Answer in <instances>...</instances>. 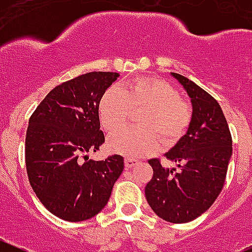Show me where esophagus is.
Listing matches in <instances>:
<instances>
[{"mask_svg":"<svg viewBox=\"0 0 252 252\" xmlns=\"http://www.w3.org/2000/svg\"><path fill=\"white\" fill-rule=\"evenodd\" d=\"M124 163H126V168H131V167H134L135 164H138V163H139V160L135 159V158L126 157V160H124Z\"/></svg>","mask_w":252,"mask_h":252,"instance_id":"esophagus-1","label":"esophagus"}]
</instances>
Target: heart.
<instances>
[{
    "instance_id": "obj_1",
    "label": "heart",
    "mask_w": 252,
    "mask_h": 252,
    "mask_svg": "<svg viewBox=\"0 0 252 252\" xmlns=\"http://www.w3.org/2000/svg\"><path fill=\"white\" fill-rule=\"evenodd\" d=\"M143 109L138 116V128L118 132L133 110ZM99 118L103 128L114 133L108 147L128 157H142L163 144L169 146L183 137L192 121L189 104L182 100L173 85L163 79L139 78L110 88L99 101Z\"/></svg>"
}]
</instances>
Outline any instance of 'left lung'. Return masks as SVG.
<instances>
[{
	"mask_svg": "<svg viewBox=\"0 0 252 252\" xmlns=\"http://www.w3.org/2000/svg\"><path fill=\"white\" fill-rule=\"evenodd\" d=\"M171 75L191 98L192 121L187 133L164 154L177 163L178 171L162 167L157 158L148 160L153 177L144 192L157 216L185 223L201 216L219 197L232 154V138L216 99L186 76Z\"/></svg>",
	"mask_w": 252,
	"mask_h": 252,
	"instance_id": "obj_1",
	"label": "left lung"
}]
</instances>
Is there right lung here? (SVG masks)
I'll list each match as a JSON object with an SVG mask.
<instances>
[{
	"label": "right lung",
	"mask_w": 252,
	"mask_h": 252,
	"mask_svg": "<svg viewBox=\"0 0 252 252\" xmlns=\"http://www.w3.org/2000/svg\"><path fill=\"white\" fill-rule=\"evenodd\" d=\"M118 72L93 71L54 88L29 121L25 159L40 202L59 219L85 221L109 201L124 169V158L89 159L105 140L99 101ZM86 159L82 162V158Z\"/></svg>",
	"instance_id": "right-lung-1"
}]
</instances>
